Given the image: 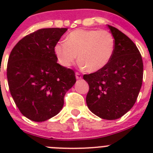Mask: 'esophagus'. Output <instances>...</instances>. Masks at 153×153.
Wrapping results in <instances>:
<instances>
[{"label": "esophagus", "instance_id": "1", "mask_svg": "<svg viewBox=\"0 0 153 153\" xmlns=\"http://www.w3.org/2000/svg\"><path fill=\"white\" fill-rule=\"evenodd\" d=\"M76 79H82V75H81V74H79V73L76 72Z\"/></svg>", "mask_w": 153, "mask_h": 153}]
</instances>
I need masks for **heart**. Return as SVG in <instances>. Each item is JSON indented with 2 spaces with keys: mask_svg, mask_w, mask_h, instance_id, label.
<instances>
[{
  "mask_svg": "<svg viewBox=\"0 0 153 153\" xmlns=\"http://www.w3.org/2000/svg\"><path fill=\"white\" fill-rule=\"evenodd\" d=\"M115 51V40L107 30L78 29L70 32L65 42L53 47L58 62L64 67H71L77 58L88 72H97L105 67Z\"/></svg>",
  "mask_w": 153,
  "mask_h": 153,
  "instance_id": "b5f03b06",
  "label": "heart"
}]
</instances>
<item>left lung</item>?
I'll list each match as a JSON object with an SVG mask.
<instances>
[{"mask_svg": "<svg viewBox=\"0 0 153 153\" xmlns=\"http://www.w3.org/2000/svg\"><path fill=\"white\" fill-rule=\"evenodd\" d=\"M115 40V51L106 67L85 74L90 111L103 120L122 117L133 106L143 83V63L136 44L117 28L108 25Z\"/></svg>", "mask_w": 153, "mask_h": 153, "instance_id": "8db88e82", "label": "left lung"}]
</instances>
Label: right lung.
<instances>
[{
  "instance_id": "add662e5",
  "label": "right lung",
  "mask_w": 153,
  "mask_h": 153,
  "mask_svg": "<svg viewBox=\"0 0 153 153\" xmlns=\"http://www.w3.org/2000/svg\"><path fill=\"white\" fill-rule=\"evenodd\" d=\"M67 28H44L24 36L7 62L10 94L24 117L43 122L60 113L76 83L74 71L57 63L53 47Z\"/></svg>"
}]
</instances>
